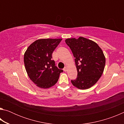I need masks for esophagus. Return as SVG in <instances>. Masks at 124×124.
Masks as SVG:
<instances>
[{
    "label": "esophagus",
    "mask_w": 124,
    "mask_h": 124,
    "mask_svg": "<svg viewBox=\"0 0 124 124\" xmlns=\"http://www.w3.org/2000/svg\"><path fill=\"white\" fill-rule=\"evenodd\" d=\"M63 70L64 71V72H67V67H64V68H63Z\"/></svg>",
    "instance_id": "34e87169"
}]
</instances>
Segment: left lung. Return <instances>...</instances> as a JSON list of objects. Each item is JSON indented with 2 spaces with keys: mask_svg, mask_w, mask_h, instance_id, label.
Segmentation results:
<instances>
[{
  "mask_svg": "<svg viewBox=\"0 0 124 124\" xmlns=\"http://www.w3.org/2000/svg\"><path fill=\"white\" fill-rule=\"evenodd\" d=\"M65 41L72 50L78 72L77 79L72 80V84L79 89H89L103 73L106 57L102 50L95 41L82 37L68 38Z\"/></svg>",
  "mask_w": 124,
  "mask_h": 124,
  "instance_id": "1",
  "label": "left lung"
}]
</instances>
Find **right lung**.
Listing matches in <instances>:
<instances>
[{"instance_id": "right-lung-1", "label": "right lung", "mask_w": 124, "mask_h": 124, "mask_svg": "<svg viewBox=\"0 0 124 124\" xmlns=\"http://www.w3.org/2000/svg\"><path fill=\"white\" fill-rule=\"evenodd\" d=\"M62 39H40L29 46L24 54L25 68L38 87L48 89L57 82L63 70L55 66L52 54Z\"/></svg>"}]
</instances>
